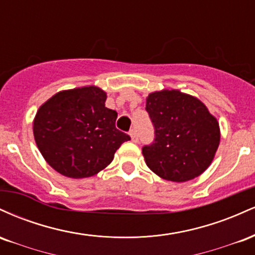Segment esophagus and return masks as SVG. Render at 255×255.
<instances>
[{"instance_id": "34e87169", "label": "esophagus", "mask_w": 255, "mask_h": 255, "mask_svg": "<svg viewBox=\"0 0 255 255\" xmlns=\"http://www.w3.org/2000/svg\"><path fill=\"white\" fill-rule=\"evenodd\" d=\"M129 135H130V139L133 142H137V140H139V137H137V134H136V130L135 129H131L129 131Z\"/></svg>"}]
</instances>
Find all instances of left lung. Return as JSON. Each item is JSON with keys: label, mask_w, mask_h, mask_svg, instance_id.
Instances as JSON below:
<instances>
[{"label": "left lung", "mask_w": 255, "mask_h": 255, "mask_svg": "<svg viewBox=\"0 0 255 255\" xmlns=\"http://www.w3.org/2000/svg\"><path fill=\"white\" fill-rule=\"evenodd\" d=\"M146 110L156 134L153 144L142 147L146 165L172 182L200 176L221 141L219 124L206 105L180 90H162L147 96Z\"/></svg>", "instance_id": "obj_1"}]
</instances>
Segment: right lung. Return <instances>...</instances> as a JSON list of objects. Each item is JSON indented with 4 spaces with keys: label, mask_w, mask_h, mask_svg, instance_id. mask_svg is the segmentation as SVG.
Returning a JSON list of instances; mask_svg holds the SVG:
<instances>
[{
    "label": "right lung",
    "mask_w": 255,
    "mask_h": 255,
    "mask_svg": "<svg viewBox=\"0 0 255 255\" xmlns=\"http://www.w3.org/2000/svg\"><path fill=\"white\" fill-rule=\"evenodd\" d=\"M105 101V91L83 86L60 91L38 109L33 120L37 147L63 176L85 178L98 174L130 139L116 129L118 113L108 109Z\"/></svg>",
    "instance_id": "right-lung-1"
}]
</instances>
